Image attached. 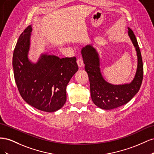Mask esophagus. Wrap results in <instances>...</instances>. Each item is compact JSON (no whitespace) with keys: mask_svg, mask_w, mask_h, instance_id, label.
<instances>
[{"mask_svg":"<svg viewBox=\"0 0 154 154\" xmlns=\"http://www.w3.org/2000/svg\"><path fill=\"white\" fill-rule=\"evenodd\" d=\"M77 64L79 67H82L83 66V61L81 58H79L77 60Z\"/></svg>","mask_w":154,"mask_h":154,"instance_id":"1","label":"esophagus"}]
</instances>
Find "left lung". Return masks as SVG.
<instances>
[{"label":"left lung","instance_id":"obj_1","mask_svg":"<svg viewBox=\"0 0 154 154\" xmlns=\"http://www.w3.org/2000/svg\"><path fill=\"white\" fill-rule=\"evenodd\" d=\"M128 34L136 48L137 68L133 80L130 83L112 85L106 82L100 71L99 54L92 45L82 49L81 53L90 82L92 100L100 109L110 110L127 103L138 92L143 78V65L140 49L136 36L129 27Z\"/></svg>","mask_w":154,"mask_h":154}]
</instances>
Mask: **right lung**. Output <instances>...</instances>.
I'll use <instances>...</instances> for the list:
<instances>
[{
	"label": "right lung",
	"mask_w": 154,
	"mask_h": 154,
	"mask_svg": "<svg viewBox=\"0 0 154 154\" xmlns=\"http://www.w3.org/2000/svg\"><path fill=\"white\" fill-rule=\"evenodd\" d=\"M32 31L29 25L18 39L13 56L15 83L26 103L42 111L52 112L66 102V87L78 70L76 58H60L41 54L36 63L28 58Z\"/></svg>",
	"instance_id": "add662e5"
}]
</instances>
